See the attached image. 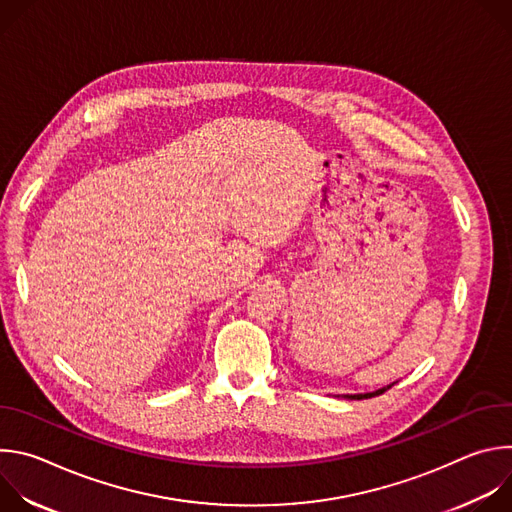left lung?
Wrapping results in <instances>:
<instances>
[{
	"mask_svg": "<svg viewBox=\"0 0 512 512\" xmlns=\"http://www.w3.org/2000/svg\"><path fill=\"white\" fill-rule=\"evenodd\" d=\"M397 383V381H395ZM395 383L387 385V387H381L377 391H371V393H354V395H344V399H371V397H377V395H383L387 389H391Z\"/></svg>",
	"mask_w": 512,
	"mask_h": 512,
	"instance_id": "obj_1",
	"label": "left lung"
}]
</instances>
